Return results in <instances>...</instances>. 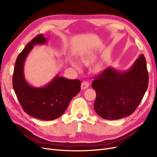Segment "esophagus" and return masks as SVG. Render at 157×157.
<instances>
[{
    "mask_svg": "<svg viewBox=\"0 0 157 157\" xmlns=\"http://www.w3.org/2000/svg\"><path fill=\"white\" fill-rule=\"evenodd\" d=\"M89 87V82L88 81H83L81 84V89L85 90Z\"/></svg>",
    "mask_w": 157,
    "mask_h": 157,
    "instance_id": "esophagus-1",
    "label": "esophagus"
}]
</instances>
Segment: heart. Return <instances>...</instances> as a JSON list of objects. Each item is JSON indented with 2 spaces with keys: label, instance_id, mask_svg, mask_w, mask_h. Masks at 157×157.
<instances>
[{
  "label": "heart",
  "instance_id": "b5f03b06",
  "mask_svg": "<svg viewBox=\"0 0 157 157\" xmlns=\"http://www.w3.org/2000/svg\"><path fill=\"white\" fill-rule=\"evenodd\" d=\"M96 59V55L93 53H89V54H84L81 56V60L82 61V63H84L85 65H90L94 62V61ZM71 64L76 69H77L78 70L80 69V65L76 61H72L71 62Z\"/></svg>",
  "mask_w": 157,
  "mask_h": 157
}]
</instances>
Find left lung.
<instances>
[{
	"mask_svg": "<svg viewBox=\"0 0 157 157\" xmlns=\"http://www.w3.org/2000/svg\"><path fill=\"white\" fill-rule=\"evenodd\" d=\"M146 60L141 54L129 69L118 71L109 67L94 77V110L106 120H118L135 111L148 87Z\"/></svg>",
	"mask_w": 157,
	"mask_h": 157,
	"instance_id": "left-lung-1",
	"label": "left lung"
}]
</instances>
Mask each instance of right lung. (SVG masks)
<instances>
[{"mask_svg": "<svg viewBox=\"0 0 157 157\" xmlns=\"http://www.w3.org/2000/svg\"><path fill=\"white\" fill-rule=\"evenodd\" d=\"M48 42L39 35L28 43L17 56L12 77L13 88L24 111L43 121H52L61 117L70 101L80 90L81 81L56 75L42 87H34L27 82L24 75L25 61L33 47Z\"/></svg>", "mask_w": 157, "mask_h": 157, "instance_id": "1", "label": "right lung"}]
</instances>
